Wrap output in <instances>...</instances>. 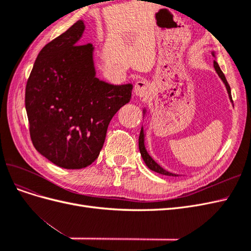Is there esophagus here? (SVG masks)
<instances>
[{
  "mask_svg": "<svg viewBox=\"0 0 251 251\" xmlns=\"http://www.w3.org/2000/svg\"><path fill=\"white\" fill-rule=\"evenodd\" d=\"M150 83L146 79H140L135 83V93L137 96L144 97L150 93Z\"/></svg>",
  "mask_w": 251,
  "mask_h": 251,
  "instance_id": "obj_1",
  "label": "esophagus"
}]
</instances>
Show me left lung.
I'll list each match as a JSON object with an SVG mask.
<instances>
[{
	"mask_svg": "<svg viewBox=\"0 0 251 251\" xmlns=\"http://www.w3.org/2000/svg\"><path fill=\"white\" fill-rule=\"evenodd\" d=\"M214 67H215V69H216L217 73L219 74V76L221 77V79H222L223 82L225 83L226 89H227V92H228V95H229V97H230V100L232 101L230 87H229V85H228V82H227V80H226V77H225L224 73L222 72L221 69H220V67H219V65H218V63L216 62V60H214ZM139 151H140V154H141V156H142V158H143L144 162H146V164L148 165V168H149L150 170L154 171V172H156V173H159V174L166 175V176H175V177L177 176V175L172 174V173H170V172H166L165 170H163V169L161 168V166L158 165V164L153 160V159H151V157L148 154V151H147L146 148H144V135H143L142 128H141L140 135H139Z\"/></svg>",
	"mask_w": 251,
	"mask_h": 251,
	"instance_id": "8db88e82",
	"label": "left lung"
}]
</instances>
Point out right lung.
<instances>
[{
  "instance_id": "obj_1",
  "label": "right lung",
  "mask_w": 251,
  "mask_h": 251,
  "mask_svg": "<svg viewBox=\"0 0 251 251\" xmlns=\"http://www.w3.org/2000/svg\"><path fill=\"white\" fill-rule=\"evenodd\" d=\"M77 21L37 55L25 91L30 138L52 163L79 170L94 162L116 112L130 102L133 86L95 77L92 44H79Z\"/></svg>"
}]
</instances>
